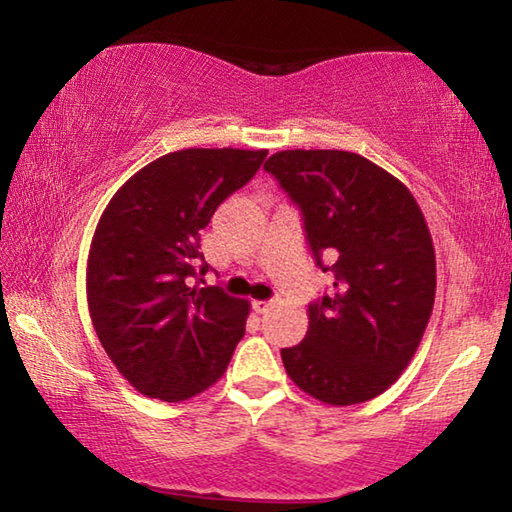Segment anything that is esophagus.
Segmentation results:
<instances>
[{"instance_id": "1", "label": "esophagus", "mask_w": 512, "mask_h": 512, "mask_svg": "<svg viewBox=\"0 0 512 512\" xmlns=\"http://www.w3.org/2000/svg\"><path fill=\"white\" fill-rule=\"evenodd\" d=\"M271 307H273V300H253V309L257 314H266Z\"/></svg>"}]
</instances>
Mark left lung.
<instances>
[{
  "mask_svg": "<svg viewBox=\"0 0 512 512\" xmlns=\"http://www.w3.org/2000/svg\"><path fill=\"white\" fill-rule=\"evenodd\" d=\"M264 169L302 210L334 293L309 305L305 341L282 350L300 391L332 406L368 402L409 366L436 298V250L402 180L359 153L293 149Z\"/></svg>",
  "mask_w": 512,
  "mask_h": 512,
  "instance_id": "1",
  "label": "left lung"
}]
</instances>
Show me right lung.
<instances>
[{"instance_id":"obj_1","label":"right lung","mask_w":512,"mask_h":512,"mask_svg":"<svg viewBox=\"0 0 512 512\" xmlns=\"http://www.w3.org/2000/svg\"><path fill=\"white\" fill-rule=\"evenodd\" d=\"M266 153L230 146L167 153L133 173L103 210L85 273L90 318L119 375L142 395L183 402L228 368L250 302L189 280L203 259L201 230Z\"/></svg>"}]
</instances>
